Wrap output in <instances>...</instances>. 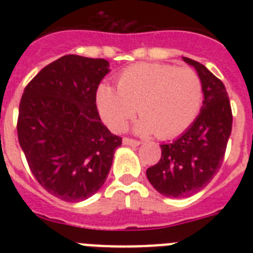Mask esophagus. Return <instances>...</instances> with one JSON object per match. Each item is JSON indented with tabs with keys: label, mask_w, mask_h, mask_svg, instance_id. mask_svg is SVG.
Returning a JSON list of instances; mask_svg holds the SVG:
<instances>
[{
	"label": "esophagus",
	"mask_w": 253,
	"mask_h": 253,
	"mask_svg": "<svg viewBox=\"0 0 253 253\" xmlns=\"http://www.w3.org/2000/svg\"><path fill=\"white\" fill-rule=\"evenodd\" d=\"M123 144L125 146H131V147H138L140 144L139 140H134V139H130V138H123Z\"/></svg>",
	"instance_id": "34e87169"
}]
</instances>
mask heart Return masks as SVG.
Listing matches in <instances>:
<instances>
[{"label": "heart", "instance_id": "heart-1", "mask_svg": "<svg viewBox=\"0 0 253 253\" xmlns=\"http://www.w3.org/2000/svg\"><path fill=\"white\" fill-rule=\"evenodd\" d=\"M118 90L101 84L95 91L99 115L107 127L122 132L136 107L142 118L134 130L139 135L154 134L169 139L188 128L202 105V83L193 69L168 64L131 65L117 83Z\"/></svg>", "mask_w": 253, "mask_h": 253}]
</instances>
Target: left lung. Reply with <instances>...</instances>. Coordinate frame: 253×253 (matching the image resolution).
<instances>
[{
    "mask_svg": "<svg viewBox=\"0 0 253 253\" xmlns=\"http://www.w3.org/2000/svg\"><path fill=\"white\" fill-rule=\"evenodd\" d=\"M182 60L200 76L202 107L184 134L160 146L162 158L146 172L151 185L172 198L192 196L212 180L223 162L232 127L231 106L223 83L198 61L189 57Z\"/></svg>",
    "mask_w": 253,
    "mask_h": 253,
    "instance_id": "1",
    "label": "left lung"
}]
</instances>
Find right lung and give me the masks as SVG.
I'll return each mask as SVG.
<instances>
[{"label":"right lung","mask_w":253,"mask_h":253,"mask_svg":"<svg viewBox=\"0 0 253 253\" xmlns=\"http://www.w3.org/2000/svg\"><path fill=\"white\" fill-rule=\"evenodd\" d=\"M109 67L105 59L65 55L42 69L21 98L19 146L38 182L65 202L98 192L122 144L103 126L95 105Z\"/></svg>","instance_id":"right-lung-1"}]
</instances>
